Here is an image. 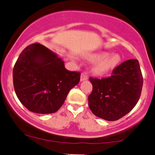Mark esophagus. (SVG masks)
<instances>
[{"instance_id":"1","label":"esophagus","mask_w":155,"mask_h":155,"mask_svg":"<svg viewBox=\"0 0 155 155\" xmlns=\"http://www.w3.org/2000/svg\"><path fill=\"white\" fill-rule=\"evenodd\" d=\"M87 76L84 73H82V74H81V79L80 80L81 81H84V80H87Z\"/></svg>"}]
</instances>
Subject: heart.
<instances>
[{"label":"heart","mask_w":155,"mask_h":155,"mask_svg":"<svg viewBox=\"0 0 155 155\" xmlns=\"http://www.w3.org/2000/svg\"><path fill=\"white\" fill-rule=\"evenodd\" d=\"M107 56L106 53H94L87 56V58L92 60H99L95 65L94 70L97 73L103 74L108 72L111 69L114 68L117 64L120 62V58L118 55H112Z\"/></svg>","instance_id":"b5f03b06"}]
</instances>
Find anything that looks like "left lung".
<instances>
[{"label":"left lung","mask_w":155,"mask_h":155,"mask_svg":"<svg viewBox=\"0 0 155 155\" xmlns=\"http://www.w3.org/2000/svg\"><path fill=\"white\" fill-rule=\"evenodd\" d=\"M93 91L88 96L92 113L107 121H115L129 113L141 95L143 78L139 61L121 63L108 77H90Z\"/></svg>","instance_id":"left-lung-1"}]
</instances>
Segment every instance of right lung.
<instances>
[{
	"instance_id": "1",
	"label": "right lung",
	"mask_w": 155,
	"mask_h": 155,
	"mask_svg": "<svg viewBox=\"0 0 155 155\" xmlns=\"http://www.w3.org/2000/svg\"><path fill=\"white\" fill-rule=\"evenodd\" d=\"M13 85L20 102L36 114L56 112L68 93L80 81V72L70 71L64 61L39 43L21 53L12 71Z\"/></svg>"
}]
</instances>
